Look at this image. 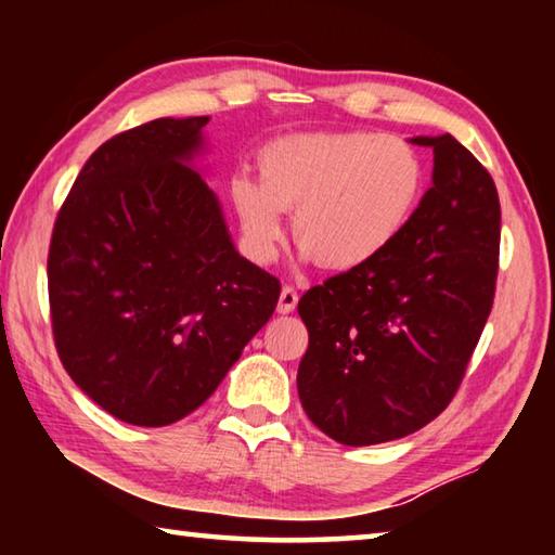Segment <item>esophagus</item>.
<instances>
[{
	"mask_svg": "<svg viewBox=\"0 0 555 555\" xmlns=\"http://www.w3.org/2000/svg\"><path fill=\"white\" fill-rule=\"evenodd\" d=\"M298 304V294L294 286H284L281 288V296H279V313H294V308Z\"/></svg>",
	"mask_w": 555,
	"mask_h": 555,
	"instance_id": "34e87169",
	"label": "esophagus"
}]
</instances>
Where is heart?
<instances>
[{"instance_id":"1","label":"heart","mask_w":555,"mask_h":555,"mask_svg":"<svg viewBox=\"0 0 555 555\" xmlns=\"http://www.w3.org/2000/svg\"><path fill=\"white\" fill-rule=\"evenodd\" d=\"M259 178L237 173L230 198L244 247L271 261L294 210L300 255L327 269L372 264L393 247L424 203L428 166L406 139L372 129L304 131L257 156Z\"/></svg>"}]
</instances>
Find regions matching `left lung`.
<instances>
[{
	"mask_svg": "<svg viewBox=\"0 0 555 555\" xmlns=\"http://www.w3.org/2000/svg\"><path fill=\"white\" fill-rule=\"evenodd\" d=\"M434 149V185L406 232L360 269L298 300L308 350L298 397L343 446L397 440L430 424L463 382L490 318L500 264V195L455 137Z\"/></svg>",
	"mask_w": 555,
	"mask_h": 555,
	"instance_id": "left-lung-1",
	"label": "left lung"
}]
</instances>
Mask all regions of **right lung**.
Returning <instances> with one entry per match:
<instances>
[{
	"label": "right lung",
	"mask_w": 555,
	"mask_h": 555,
	"mask_svg": "<svg viewBox=\"0 0 555 555\" xmlns=\"http://www.w3.org/2000/svg\"><path fill=\"white\" fill-rule=\"evenodd\" d=\"M210 117H162L88 158L55 218L49 300L70 379L131 426H168L218 389L276 308L193 168Z\"/></svg>",
	"instance_id": "right-lung-1"
}]
</instances>
